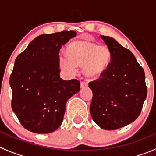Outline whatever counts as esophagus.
I'll return each instance as SVG.
<instances>
[{
  "label": "esophagus",
  "mask_w": 156,
  "mask_h": 156,
  "mask_svg": "<svg viewBox=\"0 0 156 156\" xmlns=\"http://www.w3.org/2000/svg\"><path fill=\"white\" fill-rule=\"evenodd\" d=\"M87 83L85 82V81H82V82L81 83V88H84L86 87H87Z\"/></svg>",
  "instance_id": "34e87169"
}]
</instances>
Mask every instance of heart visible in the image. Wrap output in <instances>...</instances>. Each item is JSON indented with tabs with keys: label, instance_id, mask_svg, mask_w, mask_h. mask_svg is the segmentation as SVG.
Returning <instances> with one entry per match:
<instances>
[{
	"label": "heart",
	"instance_id": "heart-1",
	"mask_svg": "<svg viewBox=\"0 0 156 156\" xmlns=\"http://www.w3.org/2000/svg\"><path fill=\"white\" fill-rule=\"evenodd\" d=\"M66 56L59 58V67L69 75L76 72L82 66L83 74L88 78L97 79L102 76L108 66L110 52L106 45H97L87 40L76 41L69 45Z\"/></svg>",
	"mask_w": 156,
	"mask_h": 156
}]
</instances>
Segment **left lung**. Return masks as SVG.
I'll return each mask as SVG.
<instances>
[{"label":"left lung","instance_id":"1","mask_svg":"<svg viewBox=\"0 0 156 156\" xmlns=\"http://www.w3.org/2000/svg\"><path fill=\"white\" fill-rule=\"evenodd\" d=\"M111 60L100 78L89 83L93 92L90 112L101 128L115 130L137 119L147 96L144 69L134 55L114 38L100 35Z\"/></svg>","mask_w":156,"mask_h":156}]
</instances>
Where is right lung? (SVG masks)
<instances>
[{
  "instance_id": "add662e5",
  "label": "right lung",
  "mask_w": 156,
  "mask_h": 156,
  "mask_svg": "<svg viewBox=\"0 0 156 156\" xmlns=\"http://www.w3.org/2000/svg\"><path fill=\"white\" fill-rule=\"evenodd\" d=\"M75 31L43 34L16 59L10 78L12 111L29 131L48 133L61 125L66 104L80 90L76 79L59 75V50L75 37Z\"/></svg>"
}]
</instances>
